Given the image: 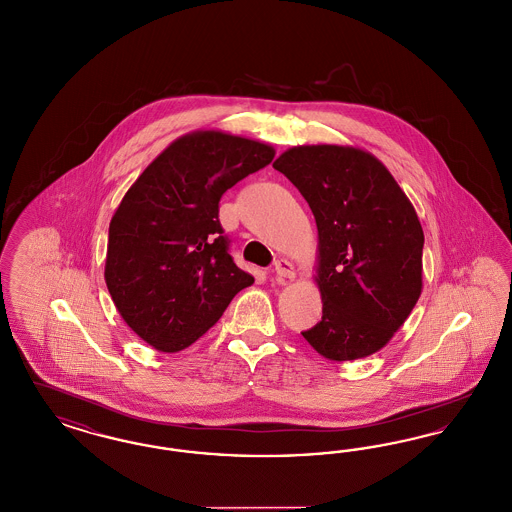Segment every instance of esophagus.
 <instances>
[{
	"label": "esophagus",
	"instance_id": "obj_1",
	"mask_svg": "<svg viewBox=\"0 0 512 512\" xmlns=\"http://www.w3.org/2000/svg\"><path fill=\"white\" fill-rule=\"evenodd\" d=\"M274 272H276V276H278V280L280 282H284V280H293L295 278V266L291 261H287V259H280V261H276V265H274Z\"/></svg>",
	"mask_w": 512,
	"mask_h": 512
}]
</instances>
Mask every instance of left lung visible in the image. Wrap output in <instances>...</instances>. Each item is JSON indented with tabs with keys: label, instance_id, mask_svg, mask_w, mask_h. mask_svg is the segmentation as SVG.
Segmentation results:
<instances>
[{
	"label": "left lung",
	"instance_id": "left-lung-1",
	"mask_svg": "<svg viewBox=\"0 0 512 512\" xmlns=\"http://www.w3.org/2000/svg\"><path fill=\"white\" fill-rule=\"evenodd\" d=\"M307 200L318 228L322 320L303 337L333 362L366 358L404 326L423 291V228L373 154L303 144L272 164Z\"/></svg>",
	"mask_w": 512,
	"mask_h": 512
}]
</instances>
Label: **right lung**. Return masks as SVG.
<instances>
[{"label":"right lung","instance_id":"obj_1","mask_svg":"<svg viewBox=\"0 0 512 512\" xmlns=\"http://www.w3.org/2000/svg\"><path fill=\"white\" fill-rule=\"evenodd\" d=\"M274 154L270 144L198 129L125 192L108 228L104 280L123 322L150 347H190L255 282L228 253L219 200Z\"/></svg>","mask_w":512,"mask_h":512}]
</instances>
